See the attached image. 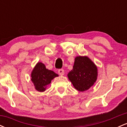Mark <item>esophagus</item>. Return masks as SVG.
<instances>
[{
    "instance_id": "obj_1",
    "label": "esophagus",
    "mask_w": 127,
    "mask_h": 127,
    "mask_svg": "<svg viewBox=\"0 0 127 127\" xmlns=\"http://www.w3.org/2000/svg\"><path fill=\"white\" fill-rule=\"evenodd\" d=\"M58 73L60 75L63 76L64 75V71L63 69H59V71H58Z\"/></svg>"
}]
</instances>
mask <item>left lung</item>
Returning <instances> with one entry per match:
<instances>
[{"mask_svg": "<svg viewBox=\"0 0 127 127\" xmlns=\"http://www.w3.org/2000/svg\"><path fill=\"white\" fill-rule=\"evenodd\" d=\"M98 69L94 62L87 56L75 57L73 69L67 74L74 88L84 92L93 86L97 79Z\"/></svg>", "mask_w": 127, "mask_h": 127, "instance_id": "left-lung-1", "label": "left lung"}]
</instances>
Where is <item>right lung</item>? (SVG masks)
I'll return each instance as SVG.
<instances>
[{
	"label": "right lung",
	"instance_id": "right-lung-1",
	"mask_svg": "<svg viewBox=\"0 0 127 127\" xmlns=\"http://www.w3.org/2000/svg\"><path fill=\"white\" fill-rule=\"evenodd\" d=\"M59 75L53 71L46 68L41 62H38L33 68L31 73V81L34 86V88L39 92H43L46 87L51 84V81Z\"/></svg>",
	"mask_w": 127,
	"mask_h": 127
}]
</instances>
